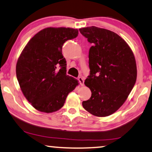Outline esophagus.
Segmentation results:
<instances>
[{
	"mask_svg": "<svg viewBox=\"0 0 152 152\" xmlns=\"http://www.w3.org/2000/svg\"><path fill=\"white\" fill-rule=\"evenodd\" d=\"M78 80H79V83H80V86H84V79L82 78V77H79Z\"/></svg>",
	"mask_w": 152,
	"mask_h": 152,
	"instance_id": "esophagus-1",
	"label": "esophagus"
}]
</instances>
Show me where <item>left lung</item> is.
Returning a JSON list of instances; mask_svg holds the SVG:
<instances>
[{"mask_svg":"<svg viewBox=\"0 0 152 152\" xmlns=\"http://www.w3.org/2000/svg\"><path fill=\"white\" fill-rule=\"evenodd\" d=\"M93 44L89 53L90 75L85 85L91 96L83 102L87 111L97 117H106L124 104L137 80L134 53L117 33L94 26L79 28Z\"/></svg>","mask_w":152,"mask_h":152,"instance_id":"8db88e82","label":"left lung"}]
</instances>
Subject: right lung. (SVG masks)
Instances as JSON below:
<instances>
[{
  "instance_id": "1",
  "label": "right lung",
  "mask_w": 152,
  "mask_h": 152,
  "mask_svg": "<svg viewBox=\"0 0 152 152\" xmlns=\"http://www.w3.org/2000/svg\"><path fill=\"white\" fill-rule=\"evenodd\" d=\"M78 34L77 28L48 27L35 34L20 54L17 79L24 97L36 110L57 111L79 85L66 74V60L62 54L63 44Z\"/></svg>"
}]
</instances>
